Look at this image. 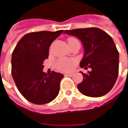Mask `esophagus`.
I'll return each mask as SVG.
<instances>
[{"label":"esophagus","instance_id":"1","mask_svg":"<svg viewBox=\"0 0 128 128\" xmlns=\"http://www.w3.org/2000/svg\"><path fill=\"white\" fill-rule=\"evenodd\" d=\"M65 76H70V77H72V76H73V74H72V73H68V74H65Z\"/></svg>","mask_w":128,"mask_h":128}]
</instances>
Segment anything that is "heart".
<instances>
[{"label":"heart","instance_id":"b5f03b06","mask_svg":"<svg viewBox=\"0 0 128 128\" xmlns=\"http://www.w3.org/2000/svg\"><path fill=\"white\" fill-rule=\"evenodd\" d=\"M76 64V61L72 58H62L57 60L56 63V67L58 70L67 72L71 71Z\"/></svg>","mask_w":128,"mask_h":128}]
</instances>
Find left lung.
I'll return each instance as SVG.
<instances>
[{"mask_svg": "<svg viewBox=\"0 0 128 128\" xmlns=\"http://www.w3.org/2000/svg\"><path fill=\"white\" fill-rule=\"evenodd\" d=\"M64 34L78 37L82 42L84 55L80 66L87 70L78 88L84 95L102 97L114 86L119 74V52L113 39L98 28L66 30Z\"/></svg>", "mask_w": 128, "mask_h": 128, "instance_id": "left-lung-1", "label": "left lung"}]
</instances>
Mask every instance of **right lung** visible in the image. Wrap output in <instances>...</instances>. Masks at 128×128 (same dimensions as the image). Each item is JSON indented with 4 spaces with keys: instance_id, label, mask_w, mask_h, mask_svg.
<instances>
[{
    "instance_id": "add662e5",
    "label": "right lung",
    "mask_w": 128,
    "mask_h": 128,
    "mask_svg": "<svg viewBox=\"0 0 128 128\" xmlns=\"http://www.w3.org/2000/svg\"><path fill=\"white\" fill-rule=\"evenodd\" d=\"M62 30L55 32H31L18 42L12 56V75L20 94L29 102L43 105L57 97L64 76L42 71L48 58L49 48Z\"/></svg>"
}]
</instances>
